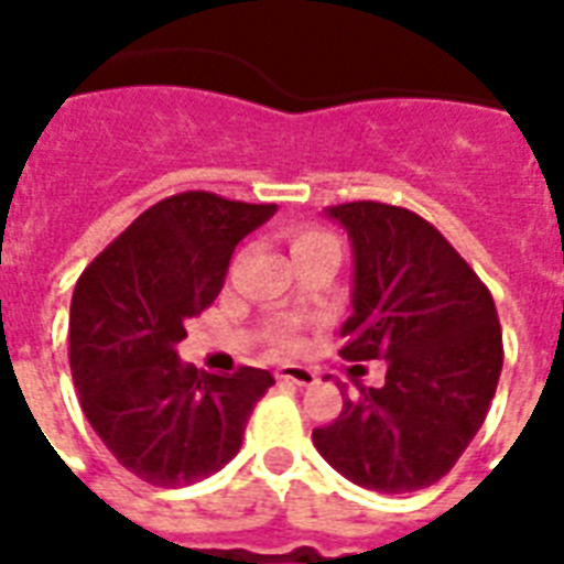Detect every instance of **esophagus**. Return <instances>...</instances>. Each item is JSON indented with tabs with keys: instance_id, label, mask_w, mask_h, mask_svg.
Returning a JSON list of instances; mask_svg holds the SVG:
<instances>
[{
	"instance_id": "esophagus-1",
	"label": "esophagus",
	"mask_w": 564,
	"mask_h": 564,
	"mask_svg": "<svg viewBox=\"0 0 564 564\" xmlns=\"http://www.w3.org/2000/svg\"><path fill=\"white\" fill-rule=\"evenodd\" d=\"M274 377L278 380H290L295 386H313L318 380L316 371L307 369V366H281V369L274 371Z\"/></svg>"
}]
</instances>
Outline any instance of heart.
Returning a JSON list of instances; mask_svg holds the SVG:
<instances>
[{
    "label": "heart",
    "mask_w": 564,
    "mask_h": 564,
    "mask_svg": "<svg viewBox=\"0 0 564 564\" xmlns=\"http://www.w3.org/2000/svg\"><path fill=\"white\" fill-rule=\"evenodd\" d=\"M290 248L292 254L301 257L310 254V251H318V248H339V242H336L334 234H327V230L313 228V225H299V228L290 230ZM295 345H299V339H295V334H290V330H283V334L274 336V348H278V351H295Z\"/></svg>",
    "instance_id": "1"
}]
</instances>
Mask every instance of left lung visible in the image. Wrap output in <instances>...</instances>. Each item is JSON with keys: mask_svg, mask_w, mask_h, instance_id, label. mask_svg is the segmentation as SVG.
Here are the masks:
<instances>
[{"mask_svg": "<svg viewBox=\"0 0 564 564\" xmlns=\"http://www.w3.org/2000/svg\"><path fill=\"white\" fill-rule=\"evenodd\" d=\"M354 248L345 360H386L380 389L357 383L313 445L362 489L403 495L442 480L486 421L503 369L491 292L427 219L406 207H327ZM360 369V366H354Z\"/></svg>", "mask_w": 564, "mask_h": 564, "instance_id": "obj_1", "label": "left lung"}]
</instances>
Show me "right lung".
<instances>
[{
    "instance_id": "1",
    "label": "right lung",
    "mask_w": 564,
    "mask_h": 564,
    "mask_svg": "<svg viewBox=\"0 0 564 564\" xmlns=\"http://www.w3.org/2000/svg\"><path fill=\"white\" fill-rule=\"evenodd\" d=\"M278 204L189 189L140 213L75 283L69 369L82 410L119 465L181 489L237 456L263 369L207 375L184 366L187 322L219 295L234 248Z\"/></svg>"
}]
</instances>
